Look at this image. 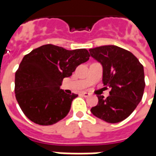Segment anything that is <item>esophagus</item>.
<instances>
[{"mask_svg": "<svg viewBox=\"0 0 156 156\" xmlns=\"http://www.w3.org/2000/svg\"><path fill=\"white\" fill-rule=\"evenodd\" d=\"M82 95L83 96V97H89L90 96V94L89 93H87V92H83V93H82Z\"/></svg>", "mask_w": 156, "mask_h": 156, "instance_id": "34e87169", "label": "esophagus"}]
</instances>
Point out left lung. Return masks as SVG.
Segmentation results:
<instances>
[{"label":"left lung","instance_id":"8db88e82","mask_svg":"<svg viewBox=\"0 0 156 156\" xmlns=\"http://www.w3.org/2000/svg\"><path fill=\"white\" fill-rule=\"evenodd\" d=\"M90 56L103 67V83L110 88L105 98L98 95V105L91 108L93 115L115 124L133 113L142 99L144 83V67L137 58L124 48L107 45L89 49Z\"/></svg>","mask_w":156,"mask_h":156}]
</instances>
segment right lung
<instances>
[{"mask_svg":"<svg viewBox=\"0 0 156 156\" xmlns=\"http://www.w3.org/2000/svg\"><path fill=\"white\" fill-rule=\"evenodd\" d=\"M89 57L85 48L67 50L51 44L25 55L15 75L16 98L24 115L40 125H51L66 117L78 94H68L60 86Z\"/></svg>","mask_w":156,"mask_h":156,"instance_id":"right-lung-1","label":"right lung"}]
</instances>
